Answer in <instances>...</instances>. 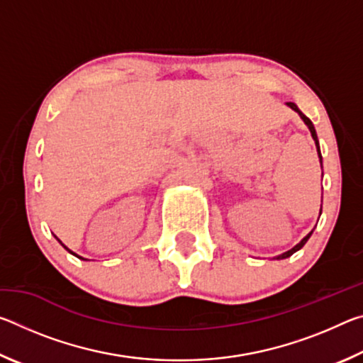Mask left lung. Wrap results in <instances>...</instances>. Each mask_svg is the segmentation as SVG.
<instances>
[{
    "instance_id": "8db88e82",
    "label": "left lung",
    "mask_w": 363,
    "mask_h": 363,
    "mask_svg": "<svg viewBox=\"0 0 363 363\" xmlns=\"http://www.w3.org/2000/svg\"><path fill=\"white\" fill-rule=\"evenodd\" d=\"M286 106L288 107H290V108H293L294 110V112H298V115L301 116V120H303L304 123H306V125H307V128H309V131H311V134H312V139H314L315 140V147H317V152H318V158H320V164H322V153H320V145H318V139H317V133H315V128H314V125H312V121L309 120V118H307V116L303 113V112H301V110L298 108V106H296V104H294V102H286ZM323 176V174H322ZM320 214H322V208H320ZM312 232H314V230H312ZM312 232H309V233H307V235L303 238V240H301L298 245H296V247H293L291 250H288V251H285V253H281V255H279L277 257H275V259H285V257H290L293 253H296V251L298 250H301V248H303L304 247V245H306V242L307 240H309V237L312 235Z\"/></svg>"
}]
</instances>
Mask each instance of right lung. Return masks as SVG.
<instances>
[{
	"mask_svg": "<svg viewBox=\"0 0 363 363\" xmlns=\"http://www.w3.org/2000/svg\"><path fill=\"white\" fill-rule=\"evenodd\" d=\"M56 238H57V237H56ZM57 240H59V238H57ZM59 243H60V245H62V247H64V248H65L67 251H69V253H72L73 256H77V257H79V259H84V257H82V256H78L77 253H73V251H72V250H69V248H67V247H65V245H64L62 242H60V240H59ZM84 261H86V259H84Z\"/></svg>",
	"mask_w": 363,
	"mask_h": 363,
	"instance_id": "right-lung-1",
	"label": "right lung"
}]
</instances>
